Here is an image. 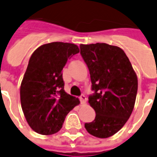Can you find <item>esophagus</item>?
<instances>
[{
  "label": "esophagus",
  "mask_w": 157,
  "mask_h": 157,
  "mask_svg": "<svg viewBox=\"0 0 157 157\" xmlns=\"http://www.w3.org/2000/svg\"><path fill=\"white\" fill-rule=\"evenodd\" d=\"M79 99H80V101H81V104H85L86 101H87V98H86L84 95L80 96Z\"/></svg>",
  "instance_id": "obj_1"
}]
</instances>
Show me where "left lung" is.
<instances>
[{
    "label": "left lung",
    "mask_w": 157,
    "mask_h": 157,
    "mask_svg": "<svg viewBox=\"0 0 157 157\" xmlns=\"http://www.w3.org/2000/svg\"><path fill=\"white\" fill-rule=\"evenodd\" d=\"M92 82L88 103L95 120L85 128L97 138H106L120 130L130 117L138 92V78L121 48L106 43L80 45Z\"/></svg>",
    "instance_id": "1"
}]
</instances>
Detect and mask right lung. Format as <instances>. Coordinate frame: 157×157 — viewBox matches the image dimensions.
<instances>
[{
    "label": "right lung",
    "instance_id": "1",
    "mask_svg": "<svg viewBox=\"0 0 157 157\" xmlns=\"http://www.w3.org/2000/svg\"><path fill=\"white\" fill-rule=\"evenodd\" d=\"M78 46L55 42L39 47L29 59L20 86V101L29 125L36 133L51 135L62 128L66 115L79 100L65 92L62 76Z\"/></svg>",
    "mask_w": 157,
    "mask_h": 157
}]
</instances>
